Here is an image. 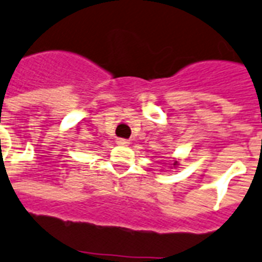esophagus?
<instances>
[{"mask_svg":"<svg viewBox=\"0 0 262 262\" xmlns=\"http://www.w3.org/2000/svg\"><path fill=\"white\" fill-rule=\"evenodd\" d=\"M116 143L120 144V146H127L129 142L127 139H122V138H119V139H116Z\"/></svg>","mask_w":262,"mask_h":262,"instance_id":"esophagus-1","label":"esophagus"}]
</instances>
